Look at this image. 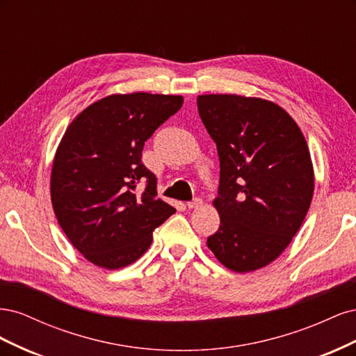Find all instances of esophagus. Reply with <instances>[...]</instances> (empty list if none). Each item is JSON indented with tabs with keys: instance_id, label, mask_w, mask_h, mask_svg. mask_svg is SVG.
I'll return each instance as SVG.
<instances>
[{
	"instance_id": "34e87169",
	"label": "esophagus",
	"mask_w": 356,
	"mask_h": 356,
	"mask_svg": "<svg viewBox=\"0 0 356 356\" xmlns=\"http://www.w3.org/2000/svg\"><path fill=\"white\" fill-rule=\"evenodd\" d=\"M202 199H199V197H196V199H193L191 202H188L187 203V207L190 208V209H193V208H199V207H202Z\"/></svg>"
}]
</instances>
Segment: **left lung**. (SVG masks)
Instances as JSON below:
<instances>
[{"label": "left lung", "instance_id": "1", "mask_svg": "<svg viewBox=\"0 0 356 356\" xmlns=\"http://www.w3.org/2000/svg\"><path fill=\"white\" fill-rule=\"evenodd\" d=\"M197 110L217 144L220 229L208 238L238 273L272 263L293 241L314 196L306 139L281 106L238 95H200Z\"/></svg>", "mask_w": 356, "mask_h": 356}]
</instances>
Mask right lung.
Segmentation results:
<instances>
[{
	"mask_svg": "<svg viewBox=\"0 0 356 356\" xmlns=\"http://www.w3.org/2000/svg\"><path fill=\"white\" fill-rule=\"evenodd\" d=\"M182 96L111 95L74 118L53 160L50 195L70 242L96 266L136 261L153 230L175 208L157 199V178L143 163L147 139L182 106ZM146 190L136 197L139 181Z\"/></svg>",
	"mask_w": 356,
	"mask_h": 356,
	"instance_id": "obj_1",
	"label": "right lung"
}]
</instances>
